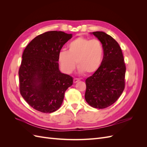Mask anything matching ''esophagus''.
<instances>
[{"instance_id": "34e87169", "label": "esophagus", "mask_w": 147, "mask_h": 147, "mask_svg": "<svg viewBox=\"0 0 147 147\" xmlns=\"http://www.w3.org/2000/svg\"><path fill=\"white\" fill-rule=\"evenodd\" d=\"M79 80H79L78 78H74V83H77Z\"/></svg>"}]
</instances>
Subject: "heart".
<instances>
[{"mask_svg":"<svg viewBox=\"0 0 147 147\" xmlns=\"http://www.w3.org/2000/svg\"><path fill=\"white\" fill-rule=\"evenodd\" d=\"M104 47L97 39L78 37L68 44V50L59 53L58 62L65 74L74 70L76 63L80 72L92 74L100 67L104 57Z\"/></svg>","mask_w":147,"mask_h":147,"instance_id":"heart-1","label":"heart"}]
</instances>
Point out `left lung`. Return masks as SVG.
I'll use <instances>...</instances> for the list:
<instances>
[{"label": "left lung", "instance_id": "1", "mask_svg": "<svg viewBox=\"0 0 147 147\" xmlns=\"http://www.w3.org/2000/svg\"><path fill=\"white\" fill-rule=\"evenodd\" d=\"M104 47L99 69L86 80L84 95L87 103L96 109H105L117 100L124 91L126 66L121 49L115 40L104 32L91 33Z\"/></svg>", "mask_w": 147, "mask_h": 147}]
</instances>
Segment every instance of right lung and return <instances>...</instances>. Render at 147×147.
Masks as SVG:
<instances>
[{
  "label": "right lung",
  "instance_id": "right-lung-1",
  "mask_svg": "<svg viewBox=\"0 0 147 147\" xmlns=\"http://www.w3.org/2000/svg\"><path fill=\"white\" fill-rule=\"evenodd\" d=\"M72 34L48 31L38 35L24 49L19 69L20 93L28 104L42 113L58 110L73 78L61 73L58 55Z\"/></svg>",
  "mask_w": 147,
  "mask_h": 147
}]
</instances>
